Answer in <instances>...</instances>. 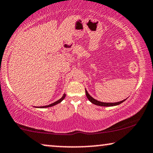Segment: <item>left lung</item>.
I'll return each instance as SVG.
<instances>
[{"instance_id": "8db88e82", "label": "left lung", "mask_w": 153, "mask_h": 153, "mask_svg": "<svg viewBox=\"0 0 153 153\" xmlns=\"http://www.w3.org/2000/svg\"><path fill=\"white\" fill-rule=\"evenodd\" d=\"M85 95L87 96V98L88 99V100L92 103L95 104V105H97V106H116V105H118V104H120L121 103H123V102L125 101L126 99L123 100V101H120V102H115V103H106V102H100V101H97V100H96L95 99H94L93 97H92L91 95H89L88 93L86 90H85Z\"/></svg>"}]
</instances>
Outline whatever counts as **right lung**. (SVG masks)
<instances>
[{
  "label": "right lung",
  "mask_w": 153,
  "mask_h": 153,
  "mask_svg": "<svg viewBox=\"0 0 153 153\" xmlns=\"http://www.w3.org/2000/svg\"><path fill=\"white\" fill-rule=\"evenodd\" d=\"M65 97V94H64L63 95H62V97L60 98V100H58V101H56L55 102H53V103H52L51 104H49V105H47V106H40L39 108H47V107H51V106H53L54 105H56V104H58V103H60V102H61L62 100H64V98Z\"/></svg>",
  "instance_id": "obj_1"
}]
</instances>
